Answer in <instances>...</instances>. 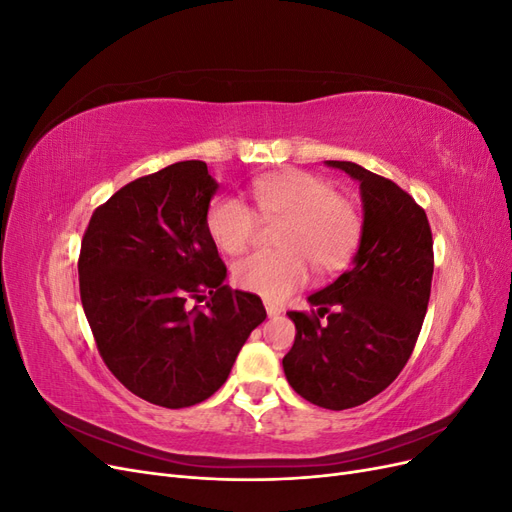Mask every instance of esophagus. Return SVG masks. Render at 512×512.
<instances>
[{"label": "esophagus", "instance_id": "34e87169", "mask_svg": "<svg viewBox=\"0 0 512 512\" xmlns=\"http://www.w3.org/2000/svg\"><path fill=\"white\" fill-rule=\"evenodd\" d=\"M265 309H267V316L269 318H277V316L282 314V309L277 307V305H273V303H265Z\"/></svg>", "mask_w": 512, "mask_h": 512}]
</instances>
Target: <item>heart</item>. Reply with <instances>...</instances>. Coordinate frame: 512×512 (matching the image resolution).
I'll return each instance as SVG.
<instances>
[{"mask_svg":"<svg viewBox=\"0 0 512 512\" xmlns=\"http://www.w3.org/2000/svg\"><path fill=\"white\" fill-rule=\"evenodd\" d=\"M262 220L282 222L275 232L280 252H256L235 265V282L265 301H282L318 271H335L361 237V215L324 179L286 170L252 181ZM258 213L237 196H218L207 211L211 239L226 254H241L256 241Z\"/></svg>","mask_w":512,"mask_h":512,"instance_id":"heart-1","label":"heart"}]
</instances>
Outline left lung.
Listing matches in <instances>:
<instances>
[{
    "label": "left lung",
    "mask_w": 512,
    "mask_h": 512,
    "mask_svg": "<svg viewBox=\"0 0 512 512\" xmlns=\"http://www.w3.org/2000/svg\"><path fill=\"white\" fill-rule=\"evenodd\" d=\"M324 164L359 181L361 241L352 267L307 297L314 316L288 312L297 335L282 365L303 399L346 410L382 393L408 363L429 303L433 241L425 211L397 183L354 162Z\"/></svg>",
    "instance_id": "left-lung-1"
}]
</instances>
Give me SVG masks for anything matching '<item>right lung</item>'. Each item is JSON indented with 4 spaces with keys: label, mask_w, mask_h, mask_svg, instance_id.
Segmentation results:
<instances>
[{
    "label": "right lung",
    "mask_w": 512,
    "mask_h": 512,
    "mask_svg": "<svg viewBox=\"0 0 512 512\" xmlns=\"http://www.w3.org/2000/svg\"><path fill=\"white\" fill-rule=\"evenodd\" d=\"M218 188L205 162L170 164L108 198L81 243V301L106 367L128 391L170 410L218 391L267 318L260 297L224 284L207 228ZM188 298L208 309L188 310Z\"/></svg>",
    "instance_id": "1"
}]
</instances>
